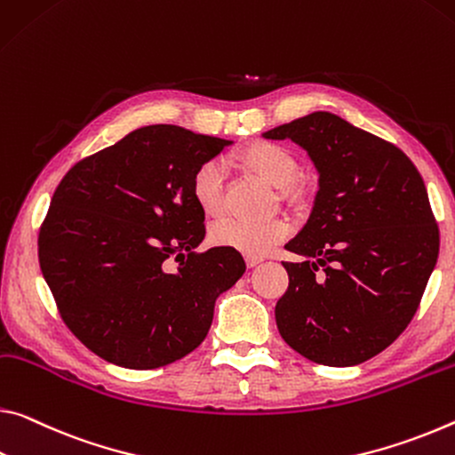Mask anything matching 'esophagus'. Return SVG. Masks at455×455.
Returning <instances> with one entry per match:
<instances>
[{
	"mask_svg": "<svg viewBox=\"0 0 455 455\" xmlns=\"http://www.w3.org/2000/svg\"><path fill=\"white\" fill-rule=\"evenodd\" d=\"M244 261H247V267H257L259 263H263L261 255H244Z\"/></svg>",
	"mask_w": 455,
	"mask_h": 455,
	"instance_id": "obj_1",
	"label": "esophagus"
}]
</instances>
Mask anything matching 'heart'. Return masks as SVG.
Listing matches in <instances>:
<instances>
[{
  "label": "heart",
  "mask_w": 455,
  "mask_h": 455,
  "mask_svg": "<svg viewBox=\"0 0 455 455\" xmlns=\"http://www.w3.org/2000/svg\"><path fill=\"white\" fill-rule=\"evenodd\" d=\"M239 160L267 184L283 188L295 178L298 162L287 148L271 141H255L239 154ZM192 198L206 216L222 214V172L220 165L208 160L200 164L192 176ZM291 233V222L283 216L269 220H235L216 222L211 241L216 247L239 251L244 255H265Z\"/></svg>",
  "instance_id": "obj_1"
}]
</instances>
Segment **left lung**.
<instances>
[{"mask_svg": "<svg viewBox=\"0 0 455 455\" xmlns=\"http://www.w3.org/2000/svg\"><path fill=\"white\" fill-rule=\"evenodd\" d=\"M291 140L318 170L304 228L285 244L290 287L279 334L328 366H355L393 344L419 307L437 263L439 228L423 178L403 151L328 111L265 132Z\"/></svg>", "mask_w": 455, "mask_h": 455, "instance_id": "1", "label": "left lung"}]
</instances>
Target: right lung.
Instances as JSON below:
<instances>
[{"label": "right lung", "mask_w": 455, "mask_h": 455, "mask_svg": "<svg viewBox=\"0 0 455 455\" xmlns=\"http://www.w3.org/2000/svg\"><path fill=\"white\" fill-rule=\"evenodd\" d=\"M230 143L148 125L72 165L56 188L38 236L42 275L64 323L107 363L148 371L190 355L216 298L247 269L239 251L196 253L206 228L192 176Z\"/></svg>", "instance_id": "right-lung-1"}]
</instances>
